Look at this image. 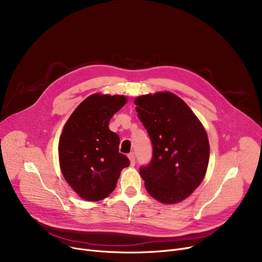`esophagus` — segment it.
I'll use <instances>...</instances> for the list:
<instances>
[{
  "instance_id": "1",
  "label": "esophagus",
  "mask_w": 262,
  "mask_h": 262,
  "mask_svg": "<svg viewBox=\"0 0 262 262\" xmlns=\"http://www.w3.org/2000/svg\"><path fill=\"white\" fill-rule=\"evenodd\" d=\"M128 158H129V161H130V166L134 167L135 163H136V160H135V154L134 153H129L128 154Z\"/></svg>"
}]
</instances>
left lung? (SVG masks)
Instances as JSON below:
<instances>
[{"instance_id":"obj_1","label":"left lung","mask_w":262,"mask_h":262,"mask_svg":"<svg viewBox=\"0 0 262 262\" xmlns=\"http://www.w3.org/2000/svg\"><path fill=\"white\" fill-rule=\"evenodd\" d=\"M138 118L153 144V158L140 169L148 194L163 204L190 196L207 172V133L191 108L169 91L137 96Z\"/></svg>"}]
</instances>
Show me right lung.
<instances>
[{
  "label": "right lung",
  "instance_id": "right-lung-1",
  "mask_svg": "<svg viewBox=\"0 0 262 262\" xmlns=\"http://www.w3.org/2000/svg\"><path fill=\"white\" fill-rule=\"evenodd\" d=\"M125 95L94 93L66 122L58 143L61 173L75 193L98 202L115 190L121 171L129 166L119 153L120 138L109 129L112 117L126 104Z\"/></svg>",
  "mask_w": 262,
  "mask_h": 262
}]
</instances>
